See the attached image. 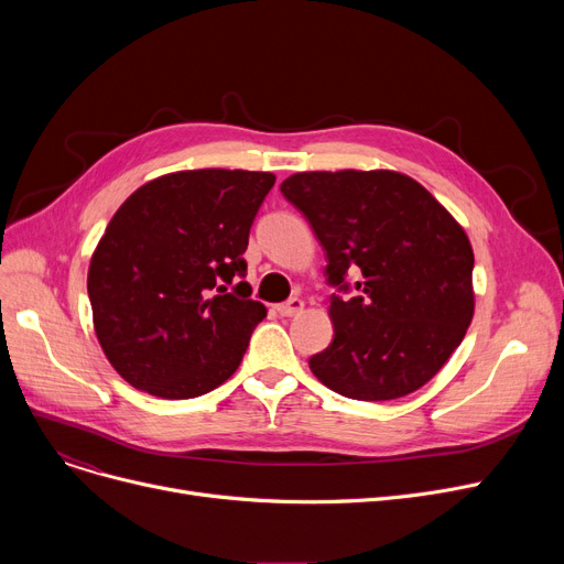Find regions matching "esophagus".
<instances>
[{
    "instance_id": "obj_1",
    "label": "esophagus",
    "mask_w": 564,
    "mask_h": 564,
    "mask_svg": "<svg viewBox=\"0 0 564 564\" xmlns=\"http://www.w3.org/2000/svg\"><path fill=\"white\" fill-rule=\"evenodd\" d=\"M276 311H279V315H283V317H294V315H300V313L304 311V300H300V297H292L290 302L279 304V306H276Z\"/></svg>"
}]
</instances>
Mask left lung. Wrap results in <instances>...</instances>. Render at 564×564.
<instances>
[{
	"label": "left lung",
	"mask_w": 564,
	"mask_h": 564,
	"mask_svg": "<svg viewBox=\"0 0 564 564\" xmlns=\"http://www.w3.org/2000/svg\"><path fill=\"white\" fill-rule=\"evenodd\" d=\"M327 251L329 283L359 297H332V345L308 366L351 400L419 391L466 336L476 311L473 249L462 224L421 183L391 169L304 171L281 183Z\"/></svg>",
	"instance_id": "8db88e82"
}]
</instances>
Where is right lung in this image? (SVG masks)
I'll use <instances>...</instances> for the list:
<instances>
[{
	"label": "right lung",
	"instance_id": "add662e5",
	"mask_svg": "<svg viewBox=\"0 0 564 564\" xmlns=\"http://www.w3.org/2000/svg\"><path fill=\"white\" fill-rule=\"evenodd\" d=\"M274 181L270 171H175L118 207L86 285L98 343L130 387L164 400L198 398L242 364L267 308L237 279Z\"/></svg>",
	"mask_w": 564,
	"mask_h": 564
}]
</instances>
